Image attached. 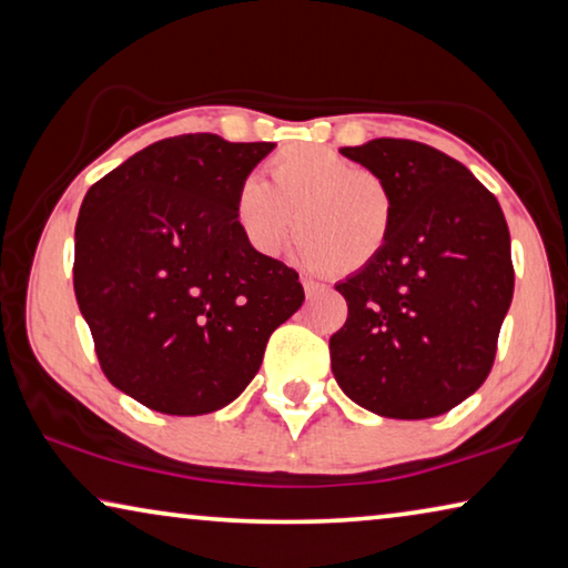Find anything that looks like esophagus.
<instances>
[{"instance_id": "obj_1", "label": "esophagus", "mask_w": 568, "mask_h": 568, "mask_svg": "<svg viewBox=\"0 0 568 568\" xmlns=\"http://www.w3.org/2000/svg\"><path fill=\"white\" fill-rule=\"evenodd\" d=\"M303 291H306V295H308V298H313V295H316V293H321V291H324V285H321V283H316V281H311V277H303Z\"/></svg>"}]
</instances>
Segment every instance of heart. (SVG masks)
<instances>
[{
	"label": "heart",
	"instance_id": "b5f03b06",
	"mask_svg": "<svg viewBox=\"0 0 568 568\" xmlns=\"http://www.w3.org/2000/svg\"><path fill=\"white\" fill-rule=\"evenodd\" d=\"M295 262L308 273L354 275L375 265L395 222L383 178L328 148L291 145L267 160V183L244 178L234 193L236 226L257 255L275 257L295 232Z\"/></svg>",
	"mask_w": 568,
	"mask_h": 568
}]
</instances>
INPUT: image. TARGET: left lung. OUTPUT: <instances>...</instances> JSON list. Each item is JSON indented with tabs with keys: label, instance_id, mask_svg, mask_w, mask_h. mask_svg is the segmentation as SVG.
Instances as JSON below:
<instances>
[{
	"label": "left lung",
	"instance_id": "8db88e82",
	"mask_svg": "<svg viewBox=\"0 0 568 568\" xmlns=\"http://www.w3.org/2000/svg\"><path fill=\"white\" fill-rule=\"evenodd\" d=\"M342 155L390 185L395 222L375 265L336 285L349 313L328 338L332 372L377 416H442L493 369L515 287L503 209L459 160L423 142L379 138Z\"/></svg>",
	"mask_w": 568,
	"mask_h": 568
}]
</instances>
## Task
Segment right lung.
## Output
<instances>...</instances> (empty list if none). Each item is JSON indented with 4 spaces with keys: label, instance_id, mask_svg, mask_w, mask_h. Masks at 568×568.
I'll use <instances>...</instances> for the list:
<instances>
[{
    "label": "right lung",
    "instance_id": "right-lung-1",
    "mask_svg": "<svg viewBox=\"0 0 568 568\" xmlns=\"http://www.w3.org/2000/svg\"><path fill=\"white\" fill-rule=\"evenodd\" d=\"M273 148L209 132L160 140L81 203L75 301L101 372L150 410L230 405L306 298L298 273L257 255L234 219L236 189Z\"/></svg>",
    "mask_w": 568,
    "mask_h": 568
}]
</instances>
